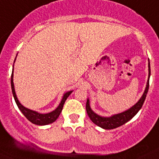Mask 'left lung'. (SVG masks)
<instances>
[{
    "instance_id": "1",
    "label": "left lung",
    "mask_w": 159,
    "mask_h": 159,
    "mask_svg": "<svg viewBox=\"0 0 159 159\" xmlns=\"http://www.w3.org/2000/svg\"><path fill=\"white\" fill-rule=\"evenodd\" d=\"M151 75V68H150V61L148 59V81H147V85L145 87L144 92H143V95L141 98L139 99L137 103L134 105H133L131 108L129 109L126 110V111H122L121 113H118V114L112 115V116H109V117H105V116H101L99 115L96 114L93 110L91 109L90 105V100L87 98V104H86V109H87V112L88 116L90 117V120L96 124L97 126H100V127L103 128L105 129H112L115 128H117L119 126H122L123 124L127 122L128 121L130 120L133 117L137 115V113L140 111L142 105H143V102L146 98L147 93L149 89V79H150Z\"/></svg>"
}]
</instances>
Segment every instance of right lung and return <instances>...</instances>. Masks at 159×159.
<instances>
[{
    "mask_svg": "<svg viewBox=\"0 0 159 159\" xmlns=\"http://www.w3.org/2000/svg\"><path fill=\"white\" fill-rule=\"evenodd\" d=\"M16 57H17V55H16ZM16 59H15L14 63L15 61H16ZM13 72H14V65H13L12 73H11V90H12V94L13 97H14V99L15 101H16V105H17L18 108H19V110L21 111V112H22V114L25 116V117L29 121H30L32 123L38 125V126H45V125H48V124H51L52 123V122H54L56 119H58L59 115L61 114V111H62L63 105H64L66 99H67L68 97L72 93V92L73 91V90H70V91L66 92V93H64L59 105L56 108V109L51 111V112L46 113V114H42V113H39L36 111H33V110L29 109V108H25V107H24L23 105L19 102V101L18 100L17 96H16V90H15L14 82H13V77H14Z\"/></svg>",
    "mask_w": 159,
    "mask_h": 159,
    "instance_id": "obj_1",
    "label": "right lung"
}]
</instances>
